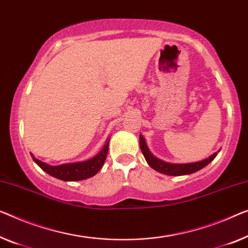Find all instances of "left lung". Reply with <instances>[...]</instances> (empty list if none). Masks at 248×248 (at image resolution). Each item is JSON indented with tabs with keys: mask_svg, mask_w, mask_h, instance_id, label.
I'll return each instance as SVG.
<instances>
[{
	"mask_svg": "<svg viewBox=\"0 0 248 248\" xmlns=\"http://www.w3.org/2000/svg\"><path fill=\"white\" fill-rule=\"evenodd\" d=\"M139 145H140V149H141V153L145 157L146 161L148 162V165L150 166L151 168L155 169V170L160 172V173H165V175L168 176H184V175H190V173H194L196 171L201 170L209 164L210 161H213L215 159V157L217 156V154L219 153L216 151L213 155H210L208 158H206L204 160L201 161H196V162H189V164H173V162H167L159 159L156 156H154L151 154V151L148 148L146 140L143 138L142 135L139 136Z\"/></svg>",
	"mask_w": 248,
	"mask_h": 248,
	"instance_id": "left-lung-1",
	"label": "left lung"
}]
</instances>
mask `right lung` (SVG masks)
I'll use <instances>...</instances> for the list:
<instances>
[{"instance_id": "add662e5", "label": "right lung", "mask_w": 248, "mask_h": 248, "mask_svg": "<svg viewBox=\"0 0 248 248\" xmlns=\"http://www.w3.org/2000/svg\"><path fill=\"white\" fill-rule=\"evenodd\" d=\"M109 140L110 138L107 139L105 146H103L102 149L99 151L94 157L83 161L69 162V164L51 166L41 160L36 159L32 154L31 156L35 164L38 165L42 170L49 173L50 176L54 177V178L64 180V182H78V180L90 178V177L94 176L95 173L100 170L103 164H105L107 154H108Z\"/></svg>"}]
</instances>
